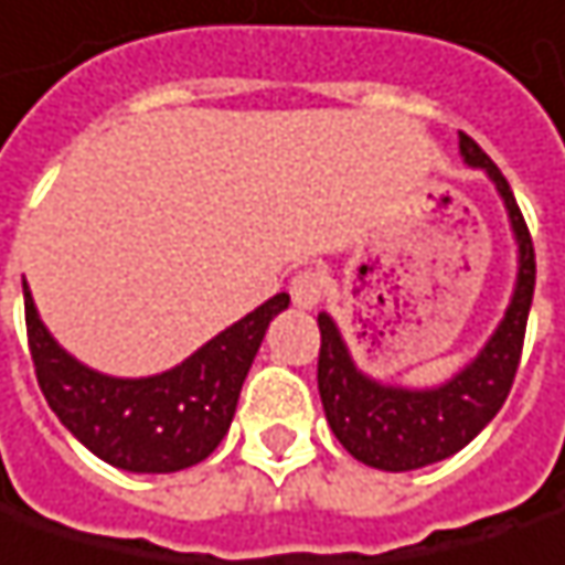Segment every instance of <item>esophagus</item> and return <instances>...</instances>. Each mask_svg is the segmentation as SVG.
<instances>
[{
    "mask_svg": "<svg viewBox=\"0 0 565 565\" xmlns=\"http://www.w3.org/2000/svg\"><path fill=\"white\" fill-rule=\"evenodd\" d=\"M326 294V275L319 268H300L294 278H290V300L297 307H316Z\"/></svg>",
    "mask_w": 565,
    "mask_h": 565,
    "instance_id": "obj_1",
    "label": "esophagus"
}]
</instances>
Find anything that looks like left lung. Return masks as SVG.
Here are the masks:
<instances>
[{
    "label": "left lung",
    "instance_id": "1",
    "mask_svg": "<svg viewBox=\"0 0 565 565\" xmlns=\"http://www.w3.org/2000/svg\"><path fill=\"white\" fill-rule=\"evenodd\" d=\"M460 152L470 166H480L495 182L518 236V287H514L512 307L480 351V358L463 367L457 377L438 390H399V386H381L377 381L364 377L351 364L349 349L335 329V322L319 313V364H316V383L322 396V409L329 418V428L342 441L354 460L403 473L418 470L435 460H445L460 448H467L482 428L492 422V415L502 409L509 390H512L521 349H524V329L534 297V243L524 214L514 201L512 188L499 166L482 152V147L460 134Z\"/></svg>",
    "mask_w": 565,
    "mask_h": 565
}]
</instances>
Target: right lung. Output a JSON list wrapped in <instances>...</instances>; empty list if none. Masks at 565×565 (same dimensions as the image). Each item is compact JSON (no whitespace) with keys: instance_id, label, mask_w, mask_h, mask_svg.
<instances>
[{"instance_id":"right-lung-1","label":"right lung","mask_w":565,"mask_h":565,"mask_svg":"<svg viewBox=\"0 0 565 565\" xmlns=\"http://www.w3.org/2000/svg\"><path fill=\"white\" fill-rule=\"evenodd\" d=\"M287 303L275 294L184 364L143 381L102 377L70 358L38 319L28 284L24 326L41 393L85 448L130 473H175L223 441L265 329Z\"/></svg>"}]
</instances>
